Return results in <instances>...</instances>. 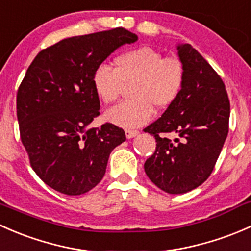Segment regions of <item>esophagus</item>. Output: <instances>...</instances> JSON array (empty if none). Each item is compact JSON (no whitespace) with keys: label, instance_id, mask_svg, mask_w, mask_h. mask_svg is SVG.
<instances>
[{"label":"esophagus","instance_id":"1","mask_svg":"<svg viewBox=\"0 0 251 251\" xmlns=\"http://www.w3.org/2000/svg\"><path fill=\"white\" fill-rule=\"evenodd\" d=\"M126 135L128 139L134 138V136L139 135V130H134V129H126Z\"/></svg>","mask_w":251,"mask_h":251}]
</instances>
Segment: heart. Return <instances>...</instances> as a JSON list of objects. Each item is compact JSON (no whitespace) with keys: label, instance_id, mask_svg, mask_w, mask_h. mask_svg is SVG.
<instances>
[{"label":"heart","instance_id":"b5f03b06","mask_svg":"<svg viewBox=\"0 0 251 251\" xmlns=\"http://www.w3.org/2000/svg\"><path fill=\"white\" fill-rule=\"evenodd\" d=\"M186 69L177 56H163L151 47L126 50L116 56L115 69L100 64L93 72L92 83L104 104H112L130 86L133 99L107 111L106 118L125 128L146 125L153 117L154 107L165 110L182 93Z\"/></svg>","mask_w":251,"mask_h":251}]
</instances>
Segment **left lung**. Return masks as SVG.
<instances>
[{
    "instance_id": "1",
    "label": "left lung",
    "mask_w": 251,
    "mask_h": 251,
    "mask_svg": "<svg viewBox=\"0 0 251 251\" xmlns=\"http://www.w3.org/2000/svg\"><path fill=\"white\" fill-rule=\"evenodd\" d=\"M177 49L186 69L182 93L144 129L156 139V151L145 162V173L172 195L195 190L210 176L229 121V100L221 77L191 45ZM167 133L178 138L173 142Z\"/></svg>"
}]
</instances>
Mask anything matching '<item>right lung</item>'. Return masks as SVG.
<instances>
[{
    "label": "right lung",
    "instance_id": "obj_1",
    "mask_svg": "<svg viewBox=\"0 0 251 251\" xmlns=\"http://www.w3.org/2000/svg\"><path fill=\"white\" fill-rule=\"evenodd\" d=\"M138 36L123 27L65 38L36 55L17 93L20 139L33 172L58 192L79 196L104 177L108 156L126 141L112 123L89 128L100 115L93 72Z\"/></svg>",
    "mask_w": 251,
    "mask_h": 251
}]
</instances>
